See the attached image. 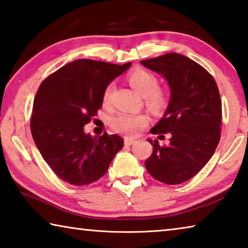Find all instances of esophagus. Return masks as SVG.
<instances>
[{"label": "esophagus", "mask_w": 248, "mask_h": 248, "mask_svg": "<svg viewBox=\"0 0 248 248\" xmlns=\"http://www.w3.org/2000/svg\"><path fill=\"white\" fill-rule=\"evenodd\" d=\"M136 140H134V139H129V138H125V139H124V144L125 145H132V144H134V143H136Z\"/></svg>", "instance_id": "1"}]
</instances>
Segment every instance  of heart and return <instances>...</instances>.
<instances>
[{
  "mask_svg": "<svg viewBox=\"0 0 248 248\" xmlns=\"http://www.w3.org/2000/svg\"><path fill=\"white\" fill-rule=\"evenodd\" d=\"M128 81L134 90L141 96L145 98V103L152 108H157L163 103V96L161 92L157 90L158 83L157 78L152 73L143 69H137L130 72L128 75ZM112 91V84L105 89L103 100L106 104L109 102ZM149 123L148 116L144 114H134V112L123 111L117 114L111 119V125L116 131L127 134V136H134L137 131Z\"/></svg>",
  "mask_w": 248,
  "mask_h": 248,
  "instance_id": "b5f03b06",
  "label": "heart"
}]
</instances>
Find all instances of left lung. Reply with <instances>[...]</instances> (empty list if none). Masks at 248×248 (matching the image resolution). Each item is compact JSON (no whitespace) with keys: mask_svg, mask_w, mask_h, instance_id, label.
I'll list each match as a JSON object with an SVG mask.
<instances>
[{"mask_svg":"<svg viewBox=\"0 0 248 248\" xmlns=\"http://www.w3.org/2000/svg\"><path fill=\"white\" fill-rule=\"evenodd\" d=\"M141 63L161 74L170 91L164 115L151 129L153 134L170 133V143L159 145L157 140L148 139L153 153L145 169L164 184L185 183L199 173L219 144L222 104L217 83L207 70L180 53H166Z\"/></svg>","mask_w":248,"mask_h":248,"instance_id":"left-lung-1","label":"left lung"}]
</instances>
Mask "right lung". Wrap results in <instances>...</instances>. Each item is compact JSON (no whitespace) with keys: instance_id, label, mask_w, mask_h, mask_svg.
I'll return each instance as SVG.
<instances>
[{"instance_id":"obj_1","label":"right lung","mask_w":248,"mask_h":248,"mask_svg":"<svg viewBox=\"0 0 248 248\" xmlns=\"http://www.w3.org/2000/svg\"><path fill=\"white\" fill-rule=\"evenodd\" d=\"M131 66L78 59L40 84L33 100L31 130L37 149L59 178L74 186L106 174L124 139L117 134L92 137L84 131L103 106L105 89Z\"/></svg>"}]
</instances>
